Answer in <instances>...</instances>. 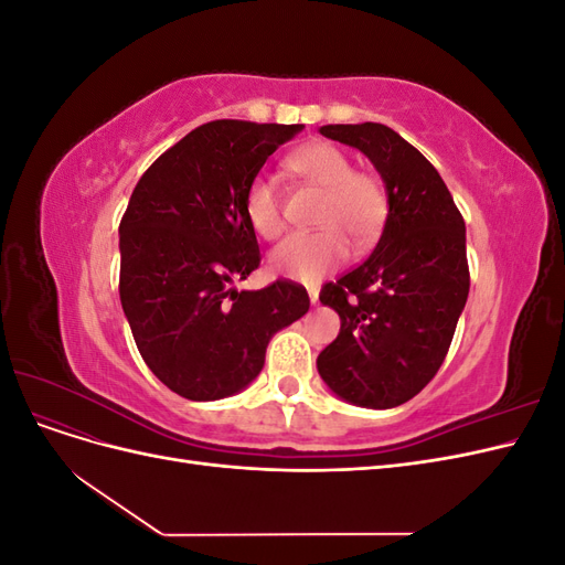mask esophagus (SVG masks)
<instances>
[{"instance_id":"esophagus-1","label":"esophagus","mask_w":565,"mask_h":565,"mask_svg":"<svg viewBox=\"0 0 565 565\" xmlns=\"http://www.w3.org/2000/svg\"><path fill=\"white\" fill-rule=\"evenodd\" d=\"M309 299L311 303H318V287H309Z\"/></svg>"}]
</instances>
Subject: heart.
Here are the masks:
<instances>
[{
	"instance_id": "1",
	"label": "heart",
	"mask_w": 565,
	"mask_h": 565,
	"mask_svg": "<svg viewBox=\"0 0 565 565\" xmlns=\"http://www.w3.org/2000/svg\"><path fill=\"white\" fill-rule=\"evenodd\" d=\"M285 169L316 185L322 200L313 214V233H295L270 252V268L285 278L313 282L324 270L349 254V241L363 249L374 243L386 224L388 193L382 177L367 169H353L344 150L328 141H316L295 150ZM245 218L249 228L276 241L285 231L278 183L256 174L245 193Z\"/></svg>"
}]
</instances>
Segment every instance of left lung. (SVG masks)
I'll return each mask as SVG.
<instances>
[{"label": "left lung", "mask_w": 565, "mask_h": 565, "mask_svg": "<svg viewBox=\"0 0 565 565\" xmlns=\"http://www.w3.org/2000/svg\"><path fill=\"white\" fill-rule=\"evenodd\" d=\"M320 134L370 158L386 183L388 216L377 247L320 301L341 330L318 372L339 398L386 409L429 384L469 297L467 231L436 167L386 125H328Z\"/></svg>", "instance_id": "8db88e82"}]
</instances>
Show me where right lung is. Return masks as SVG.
Segmentation results:
<instances>
[{"mask_svg":"<svg viewBox=\"0 0 565 565\" xmlns=\"http://www.w3.org/2000/svg\"><path fill=\"white\" fill-rule=\"evenodd\" d=\"M301 125L214 119L152 162L119 221V301L150 372L188 401L245 388L278 330L309 311L278 278L235 289L262 264L245 218L249 181Z\"/></svg>","mask_w":565,"mask_h":565,"instance_id":"obj_1","label":"right lung"}]
</instances>
